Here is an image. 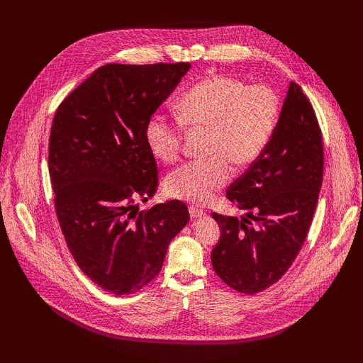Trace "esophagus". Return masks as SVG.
<instances>
[{
	"label": "esophagus",
	"mask_w": 363,
	"mask_h": 363,
	"mask_svg": "<svg viewBox=\"0 0 363 363\" xmlns=\"http://www.w3.org/2000/svg\"><path fill=\"white\" fill-rule=\"evenodd\" d=\"M189 215H191V218H194V219H197V218H201V216H204L206 213L201 211V208H199V207H189Z\"/></svg>",
	"instance_id": "obj_1"
}]
</instances>
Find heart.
<instances>
[{
  "mask_svg": "<svg viewBox=\"0 0 363 363\" xmlns=\"http://www.w3.org/2000/svg\"><path fill=\"white\" fill-rule=\"evenodd\" d=\"M281 100L268 85H247L223 74L208 76L189 88L178 103L179 119L155 113L145 125L151 155L174 163L184 148V126L208 129L206 160L189 162L166 178L167 196L193 204H208L238 167L253 164L277 130Z\"/></svg>",
  "mask_w": 363,
  "mask_h": 363,
  "instance_id": "obj_1",
  "label": "heart"
}]
</instances>
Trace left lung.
<instances>
[{
	"mask_svg": "<svg viewBox=\"0 0 363 363\" xmlns=\"http://www.w3.org/2000/svg\"><path fill=\"white\" fill-rule=\"evenodd\" d=\"M322 177L316 114L301 88L291 82L269 145L226 189L228 200L245 215L238 219L212 213L222 231L212 264L228 287L256 294L289 271L308 237Z\"/></svg>",
	"mask_w": 363,
	"mask_h": 363,
	"instance_id": "left-lung-1",
	"label": "left lung"
}]
</instances>
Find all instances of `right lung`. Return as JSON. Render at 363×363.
<instances>
[{
    "mask_svg": "<svg viewBox=\"0 0 363 363\" xmlns=\"http://www.w3.org/2000/svg\"><path fill=\"white\" fill-rule=\"evenodd\" d=\"M189 67L101 66L54 114L48 169L57 219L81 271L111 294L137 293L155 279L189 220L179 200L133 208L159 186L145 125Z\"/></svg>",
    "mask_w": 363,
    "mask_h": 363,
    "instance_id": "1",
    "label": "right lung"
}]
</instances>
